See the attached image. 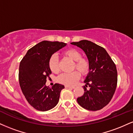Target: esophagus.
<instances>
[{"label": "esophagus", "instance_id": "esophagus-1", "mask_svg": "<svg viewBox=\"0 0 133 133\" xmlns=\"http://www.w3.org/2000/svg\"><path fill=\"white\" fill-rule=\"evenodd\" d=\"M65 88H69V89H74V87L73 86H65Z\"/></svg>", "mask_w": 133, "mask_h": 133}]
</instances>
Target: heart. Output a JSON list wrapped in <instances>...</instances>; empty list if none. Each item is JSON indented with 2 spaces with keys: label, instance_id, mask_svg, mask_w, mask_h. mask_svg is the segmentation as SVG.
<instances>
[{
  "label": "heart",
  "instance_id": "1",
  "mask_svg": "<svg viewBox=\"0 0 133 133\" xmlns=\"http://www.w3.org/2000/svg\"><path fill=\"white\" fill-rule=\"evenodd\" d=\"M64 55L72 61H74L73 69H76L81 74H86L89 71V62L86 59L81 57L80 52L75 49H69L64 52ZM49 68L52 72L56 73L59 71V61L57 56L53 54L49 58L48 62ZM80 77L78 72L74 71L71 73H62L57 77V81L59 83L65 86H74Z\"/></svg>",
  "mask_w": 133,
  "mask_h": 133
}]
</instances>
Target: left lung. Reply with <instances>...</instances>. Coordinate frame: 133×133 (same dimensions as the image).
Instances as JSON below:
<instances>
[{"mask_svg": "<svg viewBox=\"0 0 133 133\" xmlns=\"http://www.w3.org/2000/svg\"><path fill=\"white\" fill-rule=\"evenodd\" d=\"M85 52L89 68L85 79L84 93L77 99L81 106L89 111L103 109L110 102L117 82V72L115 64L103 47L88 40L71 42ZM88 85L90 88L87 89Z\"/></svg>", "mask_w": 133, "mask_h": 133, "instance_id": "obj_1", "label": "left lung"}]
</instances>
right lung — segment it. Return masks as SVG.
I'll list each match as a JSON object with an SVG mask.
<instances>
[{
  "instance_id": "1",
  "label": "right lung",
  "mask_w": 133,
  "mask_h": 133,
  "mask_svg": "<svg viewBox=\"0 0 133 133\" xmlns=\"http://www.w3.org/2000/svg\"><path fill=\"white\" fill-rule=\"evenodd\" d=\"M67 45L57 41H43L28 50L19 65L20 86L28 103L38 111H46L57 104L64 86L56 83L52 88L45 85L51 71L49 58Z\"/></svg>"
}]
</instances>
